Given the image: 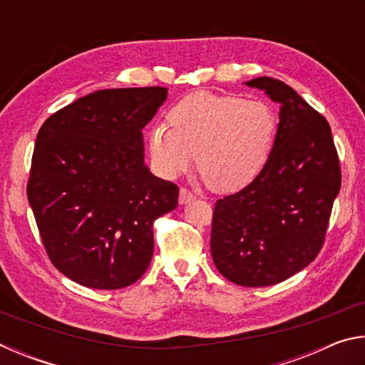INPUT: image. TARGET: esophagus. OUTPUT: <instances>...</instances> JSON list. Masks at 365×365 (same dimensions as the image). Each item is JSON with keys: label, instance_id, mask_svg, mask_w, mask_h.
Masks as SVG:
<instances>
[{"label": "esophagus", "instance_id": "1", "mask_svg": "<svg viewBox=\"0 0 365 365\" xmlns=\"http://www.w3.org/2000/svg\"><path fill=\"white\" fill-rule=\"evenodd\" d=\"M195 197H196V196H195L193 193H191V191L182 188L180 193H178V202H180V205H188V202L195 201Z\"/></svg>", "mask_w": 365, "mask_h": 365}]
</instances>
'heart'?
<instances>
[{
	"instance_id": "heart-1",
	"label": "heart",
	"mask_w": 365,
	"mask_h": 365,
	"mask_svg": "<svg viewBox=\"0 0 365 365\" xmlns=\"http://www.w3.org/2000/svg\"><path fill=\"white\" fill-rule=\"evenodd\" d=\"M168 128H150L148 150L165 178L187 172L195 160L209 187L235 193L264 170L274 150L279 120L270 104L237 95L195 91L169 110Z\"/></svg>"
}]
</instances>
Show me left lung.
I'll list each match as a JSON object with an SVG mask.
<instances>
[{"label": "left lung", "instance_id": "1", "mask_svg": "<svg viewBox=\"0 0 365 365\" xmlns=\"http://www.w3.org/2000/svg\"><path fill=\"white\" fill-rule=\"evenodd\" d=\"M246 85L280 104L279 128L256 180L215 202L211 255L227 280L269 287L319 255L341 172L329 122L292 86L270 77Z\"/></svg>", "mask_w": 365, "mask_h": 365}]
</instances>
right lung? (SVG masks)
Segmentation results:
<instances>
[{
	"mask_svg": "<svg viewBox=\"0 0 365 365\" xmlns=\"http://www.w3.org/2000/svg\"><path fill=\"white\" fill-rule=\"evenodd\" d=\"M168 88H113L78 98L43 123L27 196L43 245L78 285L119 289L151 262L153 224L178 188L145 164L143 128Z\"/></svg>",
	"mask_w": 365,
	"mask_h": 365,
	"instance_id": "right-lung-1",
	"label": "right lung"
}]
</instances>
